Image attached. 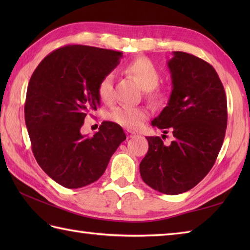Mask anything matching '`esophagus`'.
Masks as SVG:
<instances>
[{"mask_svg": "<svg viewBox=\"0 0 250 250\" xmlns=\"http://www.w3.org/2000/svg\"><path fill=\"white\" fill-rule=\"evenodd\" d=\"M126 135H128L129 139H133V137H136V136H137L136 133H133V132H131V131L126 132Z\"/></svg>", "mask_w": 250, "mask_h": 250, "instance_id": "34e87169", "label": "esophagus"}]
</instances>
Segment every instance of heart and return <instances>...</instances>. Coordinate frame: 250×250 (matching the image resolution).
Here are the masks:
<instances>
[{
    "label": "heart",
    "instance_id": "b5f03b06",
    "mask_svg": "<svg viewBox=\"0 0 250 250\" xmlns=\"http://www.w3.org/2000/svg\"><path fill=\"white\" fill-rule=\"evenodd\" d=\"M125 71L134 76L141 87L145 90L146 98L152 104L161 105L167 100V93L158 87L161 75L153 62L146 57H140L129 62ZM97 92L101 101L110 103L114 100V75L107 73L100 79ZM148 117V111L144 107H131V106H117L108 113V118L130 130H136L143 125Z\"/></svg>",
    "mask_w": 250,
    "mask_h": 250
}]
</instances>
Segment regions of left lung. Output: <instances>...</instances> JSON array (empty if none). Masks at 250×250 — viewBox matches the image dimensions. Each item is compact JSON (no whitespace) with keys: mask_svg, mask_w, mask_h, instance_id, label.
Instances as JSON below:
<instances>
[{"mask_svg":"<svg viewBox=\"0 0 250 250\" xmlns=\"http://www.w3.org/2000/svg\"><path fill=\"white\" fill-rule=\"evenodd\" d=\"M173 55L167 62L171 97L152 125L164 134L169 130L174 139L167 146L159 136L146 137L149 148L140 163L144 183L172 195L192 189L208 174L224 143L228 121L225 88L215 68L187 52Z\"/></svg>","mask_w":250,"mask_h":250,"instance_id":"left-lung-1","label":"left lung"}]
</instances>
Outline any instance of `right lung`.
<instances>
[{
    "instance_id": "right-lung-1",
    "label": "right lung",
    "mask_w": 250,
    "mask_h": 250,
    "mask_svg": "<svg viewBox=\"0 0 250 250\" xmlns=\"http://www.w3.org/2000/svg\"><path fill=\"white\" fill-rule=\"evenodd\" d=\"M121 51L66 45L46 56L31 76L24 119L39 166L65 188H82L98 180L125 134L105 121L89 137L81 133L88 114L97 110V87L119 64Z\"/></svg>"
}]
</instances>
